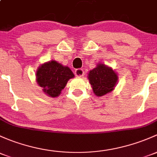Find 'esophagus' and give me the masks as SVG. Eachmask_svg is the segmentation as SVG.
Segmentation results:
<instances>
[{
  "mask_svg": "<svg viewBox=\"0 0 157 157\" xmlns=\"http://www.w3.org/2000/svg\"><path fill=\"white\" fill-rule=\"evenodd\" d=\"M74 74H75V75L77 76V77H81L84 75V71L83 69L78 68V69H76L75 71H74Z\"/></svg>",
  "mask_w": 157,
  "mask_h": 157,
  "instance_id": "1",
  "label": "esophagus"
}]
</instances>
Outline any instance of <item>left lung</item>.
<instances>
[{"label": "left lung", "mask_w": 157, "mask_h": 157, "mask_svg": "<svg viewBox=\"0 0 157 157\" xmlns=\"http://www.w3.org/2000/svg\"><path fill=\"white\" fill-rule=\"evenodd\" d=\"M89 80L94 93L97 96H102L113 90L117 82V75L110 67L99 64L89 74Z\"/></svg>", "instance_id": "1"}]
</instances>
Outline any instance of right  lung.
I'll return each instance as SVG.
<instances>
[{"label":"right lung","instance_id":"right-lung-1","mask_svg":"<svg viewBox=\"0 0 157 157\" xmlns=\"http://www.w3.org/2000/svg\"><path fill=\"white\" fill-rule=\"evenodd\" d=\"M37 82L43 91L51 97H57L65 88L69 79L74 77L69 67H64L56 61H51L39 67Z\"/></svg>","mask_w":157,"mask_h":157}]
</instances>
